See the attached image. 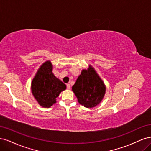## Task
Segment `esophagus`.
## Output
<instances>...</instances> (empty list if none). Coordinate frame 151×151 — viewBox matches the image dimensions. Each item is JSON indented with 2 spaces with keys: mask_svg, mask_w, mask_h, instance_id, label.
Listing matches in <instances>:
<instances>
[{
  "mask_svg": "<svg viewBox=\"0 0 151 151\" xmlns=\"http://www.w3.org/2000/svg\"><path fill=\"white\" fill-rule=\"evenodd\" d=\"M66 86H67V89H70V84H67Z\"/></svg>",
  "mask_w": 151,
  "mask_h": 151,
  "instance_id": "34e87169",
  "label": "esophagus"
}]
</instances>
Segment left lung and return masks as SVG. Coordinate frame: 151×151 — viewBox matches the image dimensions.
<instances>
[{
	"label": "left lung",
	"instance_id": "1",
	"mask_svg": "<svg viewBox=\"0 0 151 151\" xmlns=\"http://www.w3.org/2000/svg\"><path fill=\"white\" fill-rule=\"evenodd\" d=\"M72 91L81 104L86 108H93L101 101L106 88L94 68L90 66L88 70L81 72L72 86Z\"/></svg>",
	"mask_w": 151,
	"mask_h": 151
}]
</instances>
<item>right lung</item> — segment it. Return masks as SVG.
<instances>
[{"mask_svg": "<svg viewBox=\"0 0 151 151\" xmlns=\"http://www.w3.org/2000/svg\"><path fill=\"white\" fill-rule=\"evenodd\" d=\"M66 85L57 79L52 73V65L47 61L40 67L32 81L31 91L41 106L49 108L56 102V98Z\"/></svg>", "mask_w": 151, "mask_h": 151, "instance_id": "right-lung-1", "label": "right lung"}]
</instances>
